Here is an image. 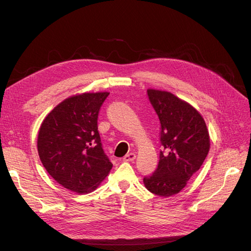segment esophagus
I'll return each mask as SVG.
<instances>
[{
	"mask_svg": "<svg viewBox=\"0 0 251 251\" xmlns=\"http://www.w3.org/2000/svg\"><path fill=\"white\" fill-rule=\"evenodd\" d=\"M135 158H136V154H135V153H128V154H126V155L124 157V161H126V162H128V161H134Z\"/></svg>",
	"mask_w": 251,
	"mask_h": 251,
	"instance_id": "obj_1",
	"label": "esophagus"
}]
</instances>
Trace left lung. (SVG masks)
<instances>
[{"label": "left lung", "mask_w": 251, "mask_h": 251, "mask_svg": "<svg viewBox=\"0 0 251 251\" xmlns=\"http://www.w3.org/2000/svg\"><path fill=\"white\" fill-rule=\"evenodd\" d=\"M151 104L160 120L159 163L143 178L148 191L171 197L184 188L206 158L210 140L206 124L191 104L166 91L148 90Z\"/></svg>", "instance_id": "1"}]
</instances>
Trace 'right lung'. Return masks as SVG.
<instances>
[{
	"label": "right lung",
	"mask_w": 251,
	"mask_h": 251,
	"mask_svg": "<svg viewBox=\"0 0 251 251\" xmlns=\"http://www.w3.org/2000/svg\"><path fill=\"white\" fill-rule=\"evenodd\" d=\"M108 92L67 98L44 119L37 151L44 168L57 183L77 194L93 192L113 164L104 154L98 113Z\"/></svg>",
	"instance_id": "right-lung-1"
}]
</instances>
